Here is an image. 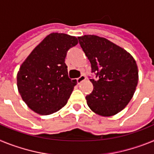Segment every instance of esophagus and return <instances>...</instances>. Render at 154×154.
I'll use <instances>...</instances> for the list:
<instances>
[{
	"instance_id": "esophagus-1",
	"label": "esophagus",
	"mask_w": 154,
	"mask_h": 154,
	"mask_svg": "<svg viewBox=\"0 0 154 154\" xmlns=\"http://www.w3.org/2000/svg\"><path fill=\"white\" fill-rule=\"evenodd\" d=\"M85 79H86V77H85V76L84 75H82L80 76L79 78L77 79V82H78V84H80L82 82H83L84 80Z\"/></svg>"
}]
</instances>
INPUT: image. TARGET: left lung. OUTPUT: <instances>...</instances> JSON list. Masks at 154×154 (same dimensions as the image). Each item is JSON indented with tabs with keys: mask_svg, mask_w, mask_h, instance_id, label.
<instances>
[{
	"mask_svg": "<svg viewBox=\"0 0 154 154\" xmlns=\"http://www.w3.org/2000/svg\"><path fill=\"white\" fill-rule=\"evenodd\" d=\"M79 44L91 63L90 79L93 91L86 96L87 105L95 113L112 116L130 103L139 80L138 68L133 57L120 46L97 35L78 37Z\"/></svg>",
	"mask_w": 154,
	"mask_h": 154,
	"instance_id": "left-lung-1",
	"label": "left lung"
}]
</instances>
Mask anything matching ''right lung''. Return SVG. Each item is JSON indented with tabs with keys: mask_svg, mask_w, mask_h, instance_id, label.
<instances>
[{
	"mask_svg": "<svg viewBox=\"0 0 154 154\" xmlns=\"http://www.w3.org/2000/svg\"><path fill=\"white\" fill-rule=\"evenodd\" d=\"M76 37L53 32L45 38L20 66L17 86L23 101L36 113L50 115L65 106L76 85L65 63Z\"/></svg>",
	"mask_w": 154,
	"mask_h": 154,
	"instance_id": "right-lung-1",
	"label": "right lung"
}]
</instances>
